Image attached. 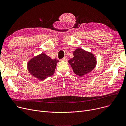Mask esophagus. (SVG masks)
Segmentation results:
<instances>
[{"label": "esophagus", "instance_id": "obj_1", "mask_svg": "<svg viewBox=\"0 0 126 126\" xmlns=\"http://www.w3.org/2000/svg\"><path fill=\"white\" fill-rule=\"evenodd\" d=\"M66 60H67V58L66 57H64L63 59H62L61 60V61H66Z\"/></svg>", "mask_w": 126, "mask_h": 126}]
</instances>
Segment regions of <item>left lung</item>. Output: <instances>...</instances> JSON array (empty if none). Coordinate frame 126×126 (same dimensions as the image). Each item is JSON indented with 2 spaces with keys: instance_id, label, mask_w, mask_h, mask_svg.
<instances>
[{
  "instance_id": "1",
  "label": "left lung",
  "mask_w": 126,
  "mask_h": 126,
  "mask_svg": "<svg viewBox=\"0 0 126 126\" xmlns=\"http://www.w3.org/2000/svg\"><path fill=\"white\" fill-rule=\"evenodd\" d=\"M74 57L68 63L74 73L82 77L93 70L96 65V60L94 55L82 48H78L74 52Z\"/></svg>"
}]
</instances>
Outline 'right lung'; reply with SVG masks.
Segmentation results:
<instances>
[{
	"label": "right lung",
	"mask_w": 126,
	"mask_h": 126,
	"mask_svg": "<svg viewBox=\"0 0 126 126\" xmlns=\"http://www.w3.org/2000/svg\"><path fill=\"white\" fill-rule=\"evenodd\" d=\"M58 62L56 59H51L42 53L30 60L27 68L31 75L40 80H43L54 74Z\"/></svg>",
	"instance_id": "1"
}]
</instances>
